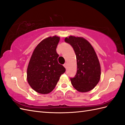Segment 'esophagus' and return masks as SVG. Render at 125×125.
Segmentation results:
<instances>
[{"instance_id":"1","label":"esophagus","mask_w":125,"mask_h":125,"mask_svg":"<svg viewBox=\"0 0 125 125\" xmlns=\"http://www.w3.org/2000/svg\"><path fill=\"white\" fill-rule=\"evenodd\" d=\"M63 66H64V68H65V69H67V63H64V65H63Z\"/></svg>"}]
</instances>
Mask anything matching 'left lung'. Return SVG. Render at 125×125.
Wrapping results in <instances>:
<instances>
[{
  "mask_svg": "<svg viewBox=\"0 0 125 125\" xmlns=\"http://www.w3.org/2000/svg\"><path fill=\"white\" fill-rule=\"evenodd\" d=\"M64 41L73 47L76 55L77 70L75 76L70 78L71 84L79 92H88L100 79V65L96 53L89 42L82 37L70 36Z\"/></svg>",
  "mask_w": 125,
  "mask_h": 125,
  "instance_id": "8db88e82",
  "label": "left lung"
}]
</instances>
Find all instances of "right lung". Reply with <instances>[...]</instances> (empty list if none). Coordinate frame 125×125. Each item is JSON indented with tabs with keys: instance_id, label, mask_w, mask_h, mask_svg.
Masks as SVG:
<instances>
[{
	"instance_id": "obj_1",
	"label": "right lung",
	"mask_w": 125,
	"mask_h": 125,
	"mask_svg": "<svg viewBox=\"0 0 125 125\" xmlns=\"http://www.w3.org/2000/svg\"><path fill=\"white\" fill-rule=\"evenodd\" d=\"M60 37L50 36L38 44L29 62L27 71L28 84L39 94H47L56 85L65 69L58 63L56 48Z\"/></svg>"
}]
</instances>
